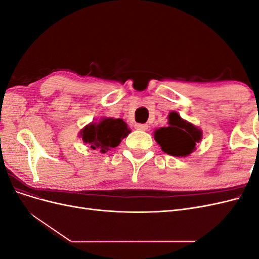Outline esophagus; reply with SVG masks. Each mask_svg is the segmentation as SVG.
I'll return each mask as SVG.
<instances>
[{"label": "esophagus", "mask_w": 259, "mask_h": 259, "mask_svg": "<svg viewBox=\"0 0 259 259\" xmlns=\"http://www.w3.org/2000/svg\"><path fill=\"white\" fill-rule=\"evenodd\" d=\"M135 128L138 130V131H147V130H148V125H147V124L136 123V124H135Z\"/></svg>", "instance_id": "esophagus-1"}]
</instances>
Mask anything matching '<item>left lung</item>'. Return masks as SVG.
<instances>
[{
	"label": "left lung",
	"instance_id": "left-lung-1",
	"mask_svg": "<svg viewBox=\"0 0 259 259\" xmlns=\"http://www.w3.org/2000/svg\"><path fill=\"white\" fill-rule=\"evenodd\" d=\"M168 126L154 131L155 142L162 150L174 156H187L195 150V145L202 139V131L183 120L177 112L168 115Z\"/></svg>",
	"mask_w": 259,
	"mask_h": 259
}]
</instances>
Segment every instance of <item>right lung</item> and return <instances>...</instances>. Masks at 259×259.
Listing matches in <instances>:
<instances>
[{
  "label": "right lung",
  "instance_id": "obj_1",
  "mask_svg": "<svg viewBox=\"0 0 259 259\" xmlns=\"http://www.w3.org/2000/svg\"><path fill=\"white\" fill-rule=\"evenodd\" d=\"M127 124L122 119L101 117L97 122H92L81 130L80 136L93 150L106 153L120 145L122 139L130 134Z\"/></svg>",
  "mask_w": 259,
  "mask_h": 259
}]
</instances>
